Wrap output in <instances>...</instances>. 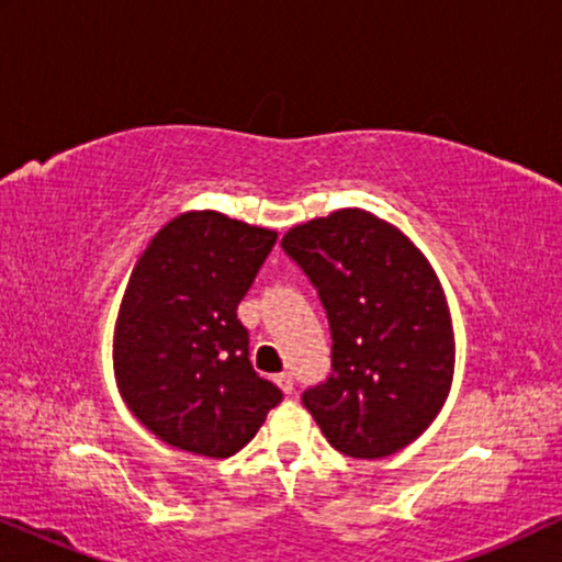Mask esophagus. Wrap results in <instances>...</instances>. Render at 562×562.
<instances>
[{
  "label": "esophagus",
  "instance_id": "esophagus-1",
  "mask_svg": "<svg viewBox=\"0 0 562 562\" xmlns=\"http://www.w3.org/2000/svg\"><path fill=\"white\" fill-rule=\"evenodd\" d=\"M273 381H276V386L283 391V394H291V391H294V375L291 373H279Z\"/></svg>",
  "mask_w": 562,
  "mask_h": 562
}]
</instances>
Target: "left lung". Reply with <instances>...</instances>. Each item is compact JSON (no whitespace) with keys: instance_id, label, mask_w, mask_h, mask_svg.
<instances>
[{"instance_id":"1","label":"left lung","mask_w":562,"mask_h":562,"mask_svg":"<svg viewBox=\"0 0 562 562\" xmlns=\"http://www.w3.org/2000/svg\"><path fill=\"white\" fill-rule=\"evenodd\" d=\"M281 248L317 289L333 333V373L302 402L335 450L386 458L440 414L456 337L432 266L366 210L291 227Z\"/></svg>"}]
</instances>
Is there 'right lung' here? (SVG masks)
Returning <instances> with one entry per match:
<instances>
[{
  "label": "right lung",
  "mask_w": 562,
  "mask_h": 562,
  "mask_svg": "<svg viewBox=\"0 0 562 562\" xmlns=\"http://www.w3.org/2000/svg\"><path fill=\"white\" fill-rule=\"evenodd\" d=\"M273 245V229L204 210L168 222L137 260L114 329V379L166 445L229 458L283 398L252 371L237 319Z\"/></svg>",
  "instance_id": "1"
}]
</instances>
